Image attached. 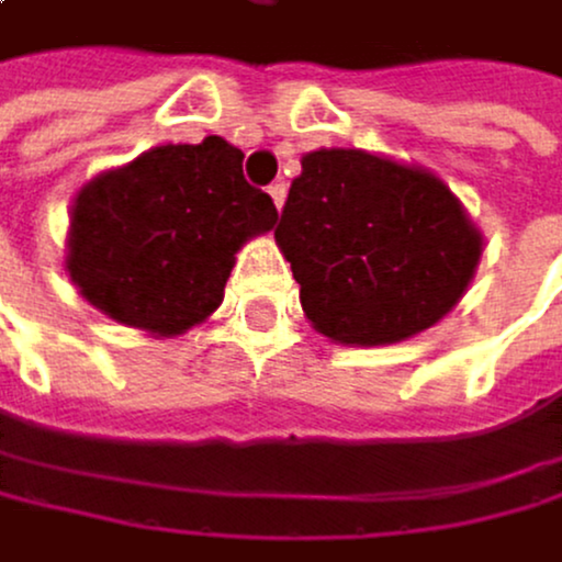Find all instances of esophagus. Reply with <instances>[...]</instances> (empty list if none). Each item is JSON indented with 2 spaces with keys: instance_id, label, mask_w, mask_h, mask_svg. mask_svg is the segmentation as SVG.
I'll list each match as a JSON object with an SVG mask.
<instances>
[{
  "instance_id": "1",
  "label": "esophagus",
  "mask_w": 562,
  "mask_h": 562,
  "mask_svg": "<svg viewBox=\"0 0 562 562\" xmlns=\"http://www.w3.org/2000/svg\"><path fill=\"white\" fill-rule=\"evenodd\" d=\"M269 196H272L276 210H283V203H286V182H272L269 186Z\"/></svg>"
}]
</instances>
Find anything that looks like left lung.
Here are the masks:
<instances>
[{
	"label": "left lung",
	"instance_id": "8db88e82",
	"mask_svg": "<svg viewBox=\"0 0 562 562\" xmlns=\"http://www.w3.org/2000/svg\"><path fill=\"white\" fill-rule=\"evenodd\" d=\"M300 165L276 245L314 331L394 345L463 300L484 238L439 176L359 148H321Z\"/></svg>",
	"mask_w": 562,
	"mask_h": 562
}]
</instances>
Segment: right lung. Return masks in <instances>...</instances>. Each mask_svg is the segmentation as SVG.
Returning a JSON list of instances; mask_svg holds the SVG:
<instances>
[{"label": "right lung", "instance_id": "add662e5", "mask_svg": "<svg viewBox=\"0 0 562 562\" xmlns=\"http://www.w3.org/2000/svg\"><path fill=\"white\" fill-rule=\"evenodd\" d=\"M224 137L161 144L99 172L71 203L65 269L95 311L172 338L224 300L234 255L276 227L269 193L245 182Z\"/></svg>", "mask_w": 562, "mask_h": 562}]
</instances>
